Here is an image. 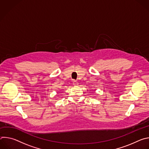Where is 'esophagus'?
I'll use <instances>...</instances> for the list:
<instances>
[{"label":"esophagus","mask_w":149,"mask_h":149,"mask_svg":"<svg viewBox=\"0 0 149 149\" xmlns=\"http://www.w3.org/2000/svg\"><path fill=\"white\" fill-rule=\"evenodd\" d=\"M73 85L74 86H78V82H77V81H73Z\"/></svg>","instance_id":"esophagus-1"}]
</instances>
